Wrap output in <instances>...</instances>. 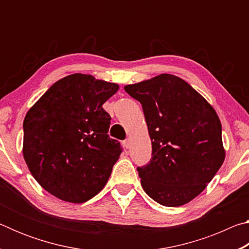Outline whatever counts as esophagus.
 Masks as SVG:
<instances>
[{
  "instance_id": "34e87169",
  "label": "esophagus",
  "mask_w": 249,
  "mask_h": 249,
  "mask_svg": "<svg viewBox=\"0 0 249 249\" xmlns=\"http://www.w3.org/2000/svg\"><path fill=\"white\" fill-rule=\"evenodd\" d=\"M123 145H124V147H125V148H126V149H127V148H128V147H129V145H130V142H129V140H128V138H127V140H125V141L123 142Z\"/></svg>"
}]
</instances>
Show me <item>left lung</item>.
I'll use <instances>...</instances> for the list:
<instances>
[{"instance_id": "left-lung-1", "label": "left lung", "mask_w": 249, "mask_h": 249, "mask_svg": "<svg viewBox=\"0 0 249 249\" xmlns=\"http://www.w3.org/2000/svg\"><path fill=\"white\" fill-rule=\"evenodd\" d=\"M124 89L141 102L153 145L150 161L137 168L142 189L161 205L188 203L204 190L225 159L215 109L172 74Z\"/></svg>"}]
</instances>
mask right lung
Wrapping results in <instances>:
<instances>
[{"instance_id":"right-lung-1","label":"right lung","mask_w":249,"mask_h":249,"mask_svg":"<svg viewBox=\"0 0 249 249\" xmlns=\"http://www.w3.org/2000/svg\"><path fill=\"white\" fill-rule=\"evenodd\" d=\"M119 84L73 73L53 83L25 116L23 156L50 195L83 203L102 190L122 153L102 107Z\"/></svg>"}]
</instances>
